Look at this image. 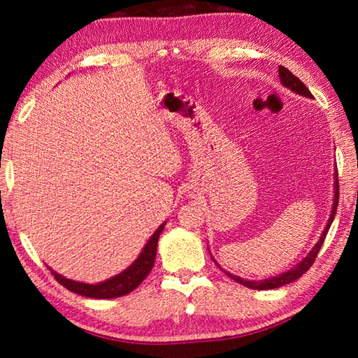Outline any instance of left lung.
I'll return each mask as SVG.
<instances>
[{
  "mask_svg": "<svg viewBox=\"0 0 358 358\" xmlns=\"http://www.w3.org/2000/svg\"><path fill=\"white\" fill-rule=\"evenodd\" d=\"M278 72H280V80H281V83H282V87L289 88L290 92H294V93H296V94L305 96V98L313 99V94H311L310 90H308V88L305 87V83H303L299 77H295L289 69H286V68H282V66H280V69H278ZM338 199H339V189H338V172H336V173H335V194H333L331 213H330L329 221H327V224H325L324 232H322V235H320V238H319L317 243L314 245L313 250H311L310 252H308V256H306L305 259H301L300 262L294 266V268L284 271V273L278 275V276H271V278H266V280H259V281H256V280H245V278H240V276H237V275L229 273V271L222 270V268H221V270H222L224 273H226L229 278H232L234 281L243 284L245 287L259 289V290L278 289V287H281V286H286V284H290V282L295 281V280H299V278H300L303 273H306V271L311 268L313 262H314V260H316V256H317L319 250H320V248H322V245H324L325 235H327V232H329V229H330V226H331L333 220H335L336 207H338ZM217 266H220V265H217Z\"/></svg>",
  "mask_w": 358,
  "mask_h": 358,
  "instance_id": "left-lung-1",
  "label": "left lung"
}]
</instances>
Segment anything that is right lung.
Masks as SVG:
<instances>
[{"label":"right lung","mask_w":358,"mask_h":358,"mask_svg":"<svg viewBox=\"0 0 358 358\" xmlns=\"http://www.w3.org/2000/svg\"><path fill=\"white\" fill-rule=\"evenodd\" d=\"M164 227L166 221L155 230V234L151 235L147 245L143 246L142 252L138 254V257L134 262H132L128 268L121 271V273L108 278L106 281L96 284L80 282L57 273V271H53L50 266H48V270L52 271V275L55 276V280L62 284V286L71 290V292L82 296H88V299H117V296H123L141 286V282L148 276L151 268H153L157 251V240H159V235L162 230H164Z\"/></svg>","instance_id":"right-lung-1"}]
</instances>
